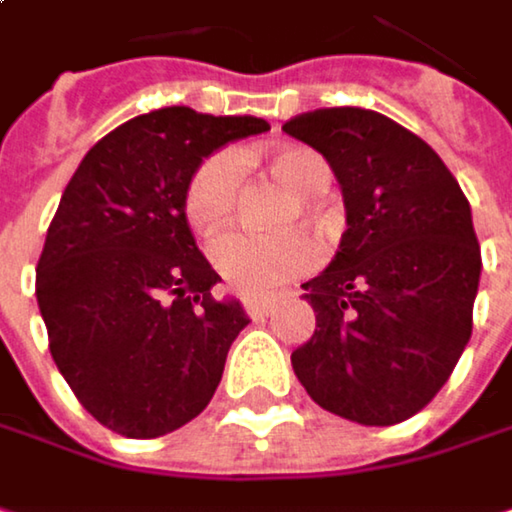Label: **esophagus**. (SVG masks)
I'll return each instance as SVG.
<instances>
[{
  "instance_id": "obj_1",
  "label": "esophagus",
  "mask_w": 512,
  "mask_h": 512,
  "mask_svg": "<svg viewBox=\"0 0 512 512\" xmlns=\"http://www.w3.org/2000/svg\"><path fill=\"white\" fill-rule=\"evenodd\" d=\"M243 308L252 320H263L272 311V299H243Z\"/></svg>"
}]
</instances>
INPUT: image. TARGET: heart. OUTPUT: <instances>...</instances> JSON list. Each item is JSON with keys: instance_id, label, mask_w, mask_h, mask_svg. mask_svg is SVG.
<instances>
[{"instance_id": "heart-1", "label": "heart", "mask_w": 512, "mask_h": 512, "mask_svg": "<svg viewBox=\"0 0 512 512\" xmlns=\"http://www.w3.org/2000/svg\"><path fill=\"white\" fill-rule=\"evenodd\" d=\"M269 171L275 180L302 195V207L332 186V165L311 148H278L269 156ZM243 186V159L234 151L207 156L189 177L183 213L189 225L201 234L219 231L237 210ZM210 260L216 272L240 293L260 296L278 284L308 272L317 263V246L302 231L284 234H249L228 231L210 243Z\"/></svg>"}]
</instances>
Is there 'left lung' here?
<instances>
[{"label": "left lung", "instance_id": "obj_1", "mask_svg": "<svg viewBox=\"0 0 512 512\" xmlns=\"http://www.w3.org/2000/svg\"><path fill=\"white\" fill-rule=\"evenodd\" d=\"M284 133L332 165L347 207L341 252L308 284L317 314L293 370L326 412L391 427L421 412L471 338L480 246L439 154L370 109H317Z\"/></svg>", "mask_w": 512, "mask_h": 512}]
</instances>
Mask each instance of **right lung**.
Here are the masks:
<instances>
[{
    "label": "right lung",
    "mask_w": 512,
    "mask_h": 512,
    "mask_svg": "<svg viewBox=\"0 0 512 512\" xmlns=\"http://www.w3.org/2000/svg\"><path fill=\"white\" fill-rule=\"evenodd\" d=\"M263 130L252 115L156 109L103 136L61 195L35 296L52 361L112 433L165 436L216 394L249 317L213 299L222 278L195 246L183 198L204 156Z\"/></svg>",
    "instance_id": "1"
}]
</instances>
